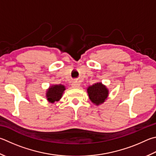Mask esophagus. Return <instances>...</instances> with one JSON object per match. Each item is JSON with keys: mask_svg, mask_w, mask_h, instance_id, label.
<instances>
[{"mask_svg": "<svg viewBox=\"0 0 156 156\" xmlns=\"http://www.w3.org/2000/svg\"><path fill=\"white\" fill-rule=\"evenodd\" d=\"M72 88H74V89H77L79 87H80V83L78 82H73V83L72 84Z\"/></svg>", "mask_w": 156, "mask_h": 156, "instance_id": "34e87169", "label": "esophagus"}]
</instances>
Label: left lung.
<instances>
[{
  "mask_svg": "<svg viewBox=\"0 0 156 156\" xmlns=\"http://www.w3.org/2000/svg\"><path fill=\"white\" fill-rule=\"evenodd\" d=\"M87 91L90 101L96 106L102 104L109 95V90L106 85L101 83H96L89 86Z\"/></svg>",
  "mask_w": 156,
  "mask_h": 156,
  "instance_id": "left-lung-1",
  "label": "left lung"
}]
</instances>
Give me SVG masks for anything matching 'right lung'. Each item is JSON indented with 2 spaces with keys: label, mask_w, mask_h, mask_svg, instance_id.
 Returning a JSON list of instances; mask_svg holds the SVG:
<instances>
[{
  "label": "right lung",
  "mask_w": 156,
  "mask_h": 156,
  "mask_svg": "<svg viewBox=\"0 0 156 156\" xmlns=\"http://www.w3.org/2000/svg\"><path fill=\"white\" fill-rule=\"evenodd\" d=\"M66 89V87L61 84H53L52 86H50L46 93V98L48 101L53 104L55 101L60 100Z\"/></svg>",
  "instance_id": "obj_1"
}]
</instances>
